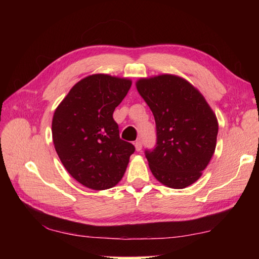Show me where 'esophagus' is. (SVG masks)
<instances>
[{"label":"esophagus","instance_id":"34e87169","mask_svg":"<svg viewBox=\"0 0 259 259\" xmlns=\"http://www.w3.org/2000/svg\"><path fill=\"white\" fill-rule=\"evenodd\" d=\"M135 147H136V151H137V152L142 151V147H143V143H142V140H136V143H135Z\"/></svg>","mask_w":259,"mask_h":259}]
</instances>
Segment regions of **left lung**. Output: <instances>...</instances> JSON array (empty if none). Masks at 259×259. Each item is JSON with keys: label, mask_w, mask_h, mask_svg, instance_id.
<instances>
[{"label": "left lung", "mask_w": 259, "mask_h": 259, "mask_svg": "<svg viewBox=\"0 0 259 259\" xmlns=\"http://www.w3.org/2000/svg\"><path fill=\"white\" fill-rule=\"evenodd\" d=\"M136 87L155 120V147L145 150L152 174L168 187L190 186L213 155L216 115L203 96L179 76L140 78Z\"/></svg>", "instance_id": "8db88e82"}]
</instances>
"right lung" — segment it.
<instances>
[{
  "mask_svg": "<svg viewBox=\"0 0 259 259\" xmlns=\"http://www.w3.org/2000/svg\"><path fill=\"white\" fill-rule=\"evenodd\" d=\"M130 87L126 78L95 74L77 82L55 111L52 139L57 154L69 175L85 187L107 190L125 172L135 146L120 138L113 113Z\"/></svg>",
  "mask_w": 259,
  "mask_h": 259,
  "instance_id": "1",
  "label": "right lung"
}]
</instances>
